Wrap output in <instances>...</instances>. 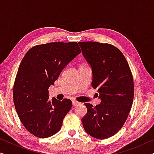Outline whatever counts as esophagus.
<instances>
[{
    "mask_svg": "<svg viewBox=\"0 0 154 154\" xmlns=\"http://www.w3.org/2000/svg\"><path fill=\"white\" fill-rule=\"evenodd\" d=\"M79 103L77 102V101L72 100V105H73V106H76L77 105H79Z\"/></svg>",
    "mask_w": 154,
    "mask_h": 154,
    "instance_id": "esophagus-1",
    "label": "esophagus"
}]
</instances>
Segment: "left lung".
Returning <instances> with one entry per match:
<instances>
[{
	"label": "left lung",
	"instance_id": "obj_1",
	"mask_svg": "<svg viewBox=\"0 0 154 154\" xmlns=\"http://www.w3.org/2000/svg\"><path fill=\"white\" fill-rule=\"evenodd\" d=\"M92 69V85L98 92L100 103L94 107L85 103L87 113L82 119L83 128L91 137L107 139L123 126L134 98L132 75L121 51L98 42H78Z\"/></svg>",
	"mask_w": 154,
	"mask_h": 154
}]
</instances>
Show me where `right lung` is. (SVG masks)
<instances>
[{
	"label": "right lung",
	"mask_w": 154,
	"mask_h": 154,
	"mask_svg": "<svg viewBox=\"0 0 154 154\" xmlns=\"http://www.w3.org/2000/svg\"><path fill=\"white\" fill-rule=\"evenodd\" d=\"M81 53L77 42H54L36 45L21 62L14 86L18 117L30 133L48 138L61 128L72 102L49 100L48 89L66 65Z\"/></svg>",
	"instance_id": "obj_1"
}]
</instances>
